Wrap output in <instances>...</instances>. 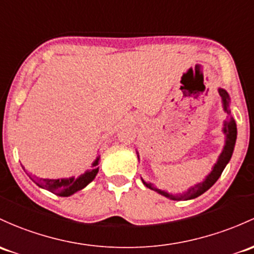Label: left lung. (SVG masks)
Listing matches in <instances>:
<instances>
[{
    "mask_svg": "<svg viewBox=\"0 0 254 254\" xmlns=\"http://www.w3.org/2000/svg\"><path fill=\"white\" fill-rule=\"evenodd\" d=\"M218 92L221 97L223 109L225 111V113L229 114V119L224 122V127H223V132L224 135H225V143H224L223 151H221L220 156L218 157L217 163L213 165L209 174L205 176L203 181L196 184L194 186H191V188H189L188 190L181 192V193H172V192H168L165 190H159V189L154 188L153 184L149 183V181H145L142 178H141V180H142L143 185H145L146 188L158 192L159 194H162V196L167 197V198L169 199H173V201H188V199H193L196 198V197L201 196L202 193H204L205 191L209 190V189L217 183V180L220 178L223 170L225 169L226 164L230 162L231 156H233V152L235 148V143H236V137H237L236 122H235V119L230 116L231 114L230 96H229V93L226 92V90L224 89H218ZM136 153H137V158L140 159L138 152H136Z\"/></svg>",
    "mask_w": 254,
    "mask_h": 254,
    "instance_id": "obj_1",
    "label": "left lung"
}]
</instances>
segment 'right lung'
<instances>
[{"mask_svg": "<svg viewBox=\"0 0 254 254\" xmlns=\"http://www.w3.org/2000/svg\"><path fill=\"white\" fill-rule=\"evenodd\" d=\"M98 163H100V156L95 159L91 165V169H87L84 174H81L78 178L75 176H71V178H63V179H30L36 184L40 188L45 189V190H49L52 193L57 194V196L62 197H68L74 194L75 192L82 190L84 188H86L90 183L96 178L97 175L98 169L97 167Z\"/></svg>", "mask_w": 254, "mask_h": 254, "instance_id": "add662e5", "label": "right lung"}]
</instances>
